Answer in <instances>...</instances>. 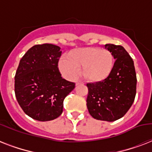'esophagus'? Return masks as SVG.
Returning <instances> with one entry per match:
<instances>
[{
  "instance_id": "1",
  "label": "esophagus",
  "mask_w": 152,
  "mask_h": 152,
  "mask_svg": "<svg viewBox=\"0 0 152 152\" xmlns=\"http://www.w3.org/2000/svg\"><path fill=\"white\" fill-rule=\"evenodd\" d=\"M79 84H83V83H82V82H77V83H76V86L79 85Z\"/></svg>"
}]
</instances>
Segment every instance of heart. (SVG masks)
I'll return each instance as SVG.
<instances>
[{"label":"heart","mask_w":152,"mask_h":152,"mask_svg":"<svg viewBox=\"0 0 152 152\" xmlns=\"http://www.w3.org/2000/svg\"><path fill=\"white\" fill-rule=\"evenodd\" d=\"M113 55L108 50L86 47L68 53L59 61V69L68 80H74L80 74L89 80H99L110 72Z\"/></svg>","instance_id":"obj_1"}]
</instances>
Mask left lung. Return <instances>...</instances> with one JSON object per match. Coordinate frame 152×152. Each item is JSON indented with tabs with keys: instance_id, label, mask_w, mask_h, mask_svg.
<instances>
[{
	"instance_id": "left-lung-1",
	"label": "left lung",
	"mask_w": 152,
	"mask_h": 152,
	"mask_svg": "<svg viewBox=\"0 0 152 152\" xmlns=\"http://www.w3.org/2000/svg\"><path fill=\"white\" fill-rule=\"evenodd\" d=\"M115 62L103 80L88 83V111L96 120L114 121L127 113L137 92V74L132 57L121 46L106 44Z\"/></svg>"
}]
</instances>
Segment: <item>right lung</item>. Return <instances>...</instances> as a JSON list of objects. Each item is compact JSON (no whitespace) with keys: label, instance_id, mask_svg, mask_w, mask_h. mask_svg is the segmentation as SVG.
Returning a JSON list of instances; mask_svg holds the SVG:
<instances>
[{"label":"right lung","instance_id":"add662e5","mask_svg":"<svg viewBox=\"0 0 152 152\" xmlns=\"http://www.w3.org/2000/svg\"><path fill=\"white\" fill-rule=\"evenodd\" d=\"M61 47L35 45L21 58L15 72V94L24 113L34 120L56 119L63 112V102L75 83L61 77L57 63Z\"/></svg>","mask_w":152,"mask_h":152}]
</instances>
